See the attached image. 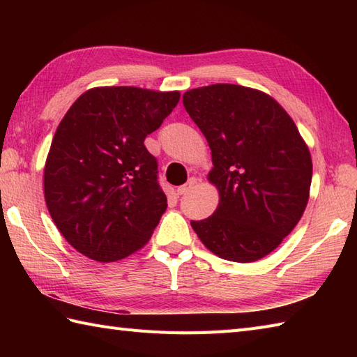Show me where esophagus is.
<instances>
[{
  "instance_id": "1",
  "label": "esophagus",
  "mask_w": 357,
  "mask_h": 357,
  "mask_svg": "<svg viewBox=\"0 0 357 357\" xmlns=\"http://www.w3.org/2000/svg\"><path fill=\"white\" fill-rule=\"evenodd\" d=\"M195 184H196V179H195V178H190V179L187 181V184H184V185H181V187L176 188V193H178V195H185L188 190H190V188L195 187Z\"/></svg>"
}]
</instances>
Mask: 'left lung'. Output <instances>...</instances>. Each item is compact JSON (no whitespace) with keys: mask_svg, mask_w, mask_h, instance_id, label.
I'll list each match as a JSON object with an SVG mask.
<instances>
[{"mask_svg":"<svg viewBox=\"0 0 357 357\" xmlns=\"http://www.w3.org/2000/svg\"><path fill=\"white\" fill-rule=\"evenodd\" d=\"M188 115L206 136L219 192L215 213L192 221L211 253L255 262L271 253L304 215L313 164L290 115L261 90L211 84L187 90Z\"/></svg>","mask_w":357,"mask_h":357,"instance_id":"1","label":"left lung"}]
</instances>
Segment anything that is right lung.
Segmentation results:
<instances>
[{"label":"right lung","instance_id":"right-lung-1","mask_svg":"<svg viewBox=\"0 0 357 357\" xmlns=\"http://www.w3.org/2000/svg\"><path fill=\"white\" fill-rule=\"evenodd\" d=\"M179 92L95 87L67 110L44 165V198L69 244L90 259H124L147 244L167 208L144 139Z\"/></svg>","mask_w":357,"mask_h":357}]
</instances>
